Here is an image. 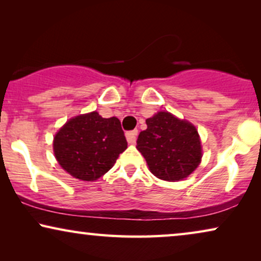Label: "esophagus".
Here are the masks:
<instances>
[{"mask_svg":"<svg viewBox=\"0 0 261 261\" xmlns=\"http://www.w3.org/2000/svg\"><path fill=\"white\" fill-rule=\"evenodd\" d=\"M137 135H138V130L137 129L127 132L126 138H127L128 144H135V141H137Z\"/></svg>","mask_w":261,"mask_h":261,"instance_id":"1","label":"esophagus"}]
</instances>
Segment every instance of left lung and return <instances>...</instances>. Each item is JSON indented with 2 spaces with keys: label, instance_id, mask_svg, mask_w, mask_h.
<instances>
[{
  "label": "left lung",
  "instance_id": "left-lung-1",
  "mask_svg": "<svg viewBox=\"0 0 261 261\" xmlns=\"http://www.w3.org/2000/svg\"><path fill=\"white\" fill-rule=\"evenodd\" d=\"M146 124L147 129L139 134L137 148L155 177L177 181L197 169L202 146L194 124L169 112L156 113Z\"/></svg>",
  "mask_w": 261,
  "mask_h": 261
}]
</instances>
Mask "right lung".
Returning a JSON list of instances; mask_svg holds the SVG:
<instances>
[{
  "label": "right lung",
  "instance_id": "right-lung-1",
  "mask_svg": "<svg viewBox=\"0 0 261 261\" xmlns=\"http://www.w3.org/2000/svg\"><path fill=\"white\" fill-rule=\"evenodd\" d=\"M126 148L120 120L105 119L97 112L70 119L53 140L59 165L72 177L87 181L108 172Z\"/></svg>",
  "mask_w": 261,
  "mask_h": 261
}]
</instances>
